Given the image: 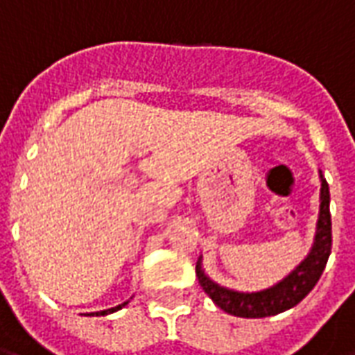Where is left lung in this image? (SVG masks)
<instances>
[{
    "mask_svg": "<svg viewBox=\"0 0 355 355\" xmlns=\"http://www.w3.org/2000/svg\"><path fill=\"white\" fill-rule=\"evenodd\" d=\"M320 180V213H318L313 245L310 253L306 254L304 261L300 262L289 275H285L282 282H277L268 289L251 291V293L228 289V287L213 282L205 274L203 262H201L203 257H200L198 266H196L198 282L220 310L230 315H236V318H268V315H275V313H282L293 306H297L315 287V283L320 282L321 274L325 270L329 254H331V243H333L331 213H329L331 196H329L327 180L321 171Z\"/></svg>",
    "mask_w": 355,
    "mask_h": 355,
    "instance_id": "obj_1",
    "label": "left lung"
}]
</instances>
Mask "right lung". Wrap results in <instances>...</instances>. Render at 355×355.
<instances>
[{"label": "right lung", "instance_id": "1", "mask_svg": "<svg viewBox=\"0 0 355 355\" xmlns=\"http://www.w3.org/2000/svg\"><path fill=\"white\" fill-rule=\"evenodd\" d=\"M127 304H129V300H127V302H123V304L116 306V308H108V310H102V312L87 313V315H106V313H114V312H117V310H121V308H123V306H127Z\"/></svg>", "mask_w": 355, "mask_h": 355}]
</instances>
